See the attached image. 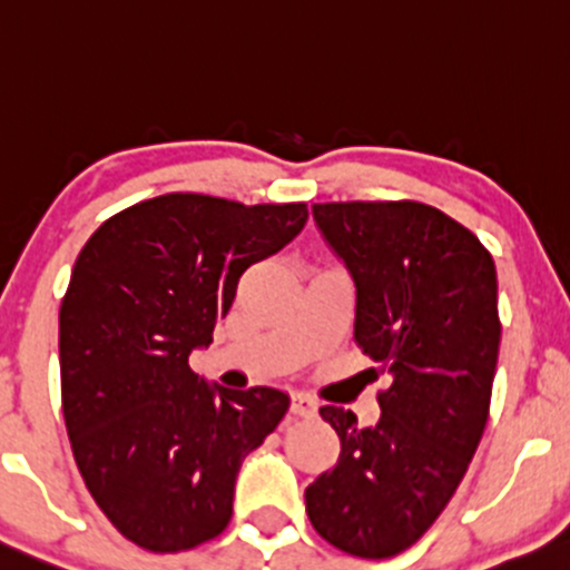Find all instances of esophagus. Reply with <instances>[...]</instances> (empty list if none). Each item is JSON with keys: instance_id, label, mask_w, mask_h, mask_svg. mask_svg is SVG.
I'll list each match as a JSON object with an SVG mask.
<instances>
[{"instance_id": "34e87169", "label": "esophagus", "mask_w": 570, "mask_h": 570, "mask_svg": "<svg viewBox=\"0 0 570 570\" xmlns=\"http://www.w3.org/2000/svg\"><path fill=\"white\" fill-rule=\"evenodd\" d=\"M292 414L294 416H313L315 414V401L311 395L294 393L292 395Z\"/></svg>"}]
</instances>
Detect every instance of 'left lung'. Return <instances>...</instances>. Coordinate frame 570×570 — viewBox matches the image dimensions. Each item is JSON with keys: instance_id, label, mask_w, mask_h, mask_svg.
<instances>
[{"instance_id": "8db88e82", "label": "left lung", "mask_w": 570, "mask_h": 570, "mask_svg": "<svg viewBox=\"0 0 570 570\" xmlns=\"http://www.w3.org/2000/svg\"><path fill=\"white\" fill-rule=\"evenodd\" d=\"M355 284V342L387 374L382 416L324 406L337 464L305 489L315 531L382 560L424 537L462 483L489 422L497 374V265L456 219L420 202L313 204Z\"/></svg>"}]
</instances>
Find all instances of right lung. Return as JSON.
<instances>
[{
    "instance_id": "right-lung-1",
    "label": "right lung",
    "mask_w": 570,
    "mask_h": 570,
    "mask_svg": "<svg viewBox=\"0 0 570 570\" xmlns=\"http://www.w3.org/2000/svg\"><path fill=\"white\" fill-rule=\"evenodd\" d=\"M305 204L167 194L100 225L60 305V395L73 459L116 531L180 552L225 531L244 456L289 409L276 387L207 385V347L249 265L305 228Z\"/></svg>"
}]
</instances>
